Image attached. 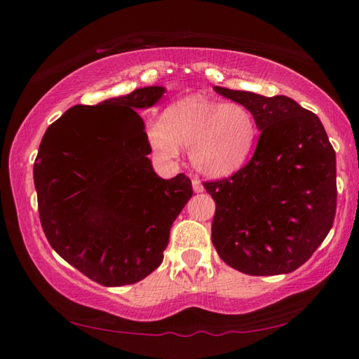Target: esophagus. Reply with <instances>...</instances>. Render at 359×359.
<instances>
[{"label":"esophagus","mask_w":359,"mask_h":359,"mask_svg":"<svg viewBox=\"0 0 359 359\" xmlns=\"http://www.w3.org/2000/svg\"><path fill=\"white\" fill-rule=\"evenodd\" d=\"M191 184H193L194 193H203V191H204V186H203V183H201V181H199L198 178L191 180Z\"/></svg>","instance_id":"1"}]
</instances>
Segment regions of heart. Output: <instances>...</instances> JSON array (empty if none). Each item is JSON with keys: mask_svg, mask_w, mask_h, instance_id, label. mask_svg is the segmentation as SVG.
Masks as SVG:
<instances>
[{"mask_svg": "<svg viewBox=\"0 0 359 359\" xmlns=\"http://www.w3.org/2000/svg\"><path fill=\"white\" fill-rule=\"evenodd\" d=\"M257 134V122L245 106L189 96L166 107L161 122L147 129V140L165 158L178 156L180 147L189 149L196 170L224 178L247 163Z\"/></svg>", "mask_w": 359, "mask_h": 359, "instance_id": "1", "label": "heart"}]
</instances>
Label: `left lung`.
Masks as SVG:
<instances>
[{
	"instance_id": "8db88e82",
	"label": "left lung",
	"mask_w": 359,
	"mask_h": 359,
	"mask_svg": "<svg viewBox=\"0 0 359 359\" xmlns=\"http://www.w3.org/2000/svg\"><path fill=\"white\" fill-rule=\"evenodd\" d=\"M214 90L247 107L262 132L243 168L203 183L215 201L214 247L229 266L250 276L291 273L333 225L335 150L320 119L291 97Z\"/></svg>"
}]
</instances>
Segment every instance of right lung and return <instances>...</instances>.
<instances>
[{"mask_svg": "<svg viewBox=\"0 0 359 359\" xmlns=\"http://www.w3.org/2000/svg\"><path fill=\"white\" fill-rule=\"evenodd\" d=\"M165 88L73 106L43 135L34 163L39 217L50 247L101 286L134 284L163 262L170 229L193 196L184 173L161 180L135 109Z\"/></svg>", "mask_w": 359, "mask_h": 359, "instance_id": "add662e5", "label": "right lung"}]
</instances>
